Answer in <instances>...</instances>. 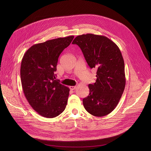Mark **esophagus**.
<instances>
[{"instance_id":"obj_1","label":"esophagus","mask_w":151,"mask_h":151,"mask_svg":"<svg viewBox=\"0 0 151 151\" xmlns=\"http://www.w3.org/2000/svg\"><path fill=\"white\" fill-rule=\"evenodd\" d=\"M70 88V89H71V90H75L76 88V86H70L69 87Z\"/></svg>"}]
</instances>
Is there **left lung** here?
Listing matches in <instances>:
<instances>
[{"label":"left lung","mask_w":151,"mask_h":151,"mask_svg":"<svg viewBox=\"0 0 151 151\" xmlns=\"http://www.w3.org/2000/svg\"><path fill=\"white\" fill-rule=\"evenodd\" d=\"M80 47L90 68H96L97 80L89 84V96L83 99L91 114L105 116L117 106L125 86L124 61L117 45L104 35H78L72 42Z\"/></svg>","instance_id":"left-lung-1"}]
</instances>
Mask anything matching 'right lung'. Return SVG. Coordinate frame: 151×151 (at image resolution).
Returning <instances> with one entry per match:
<instances>
[{
    "label": "right lung",
    "instance_id": "1",
    "mask_svg": "<svg viewBox=\"0 0 151 151\" xmlns=\"http://www.w3.org/2000/svg\"><path fill=\"white\" fill-rule=\"evenodd\" d=\"M74 36L35 44L22 59L20 75L23 92L29 105L40 115L53 118L67 104L70 89L55 80L58 58Z\"/></svg>",
    "mask_w": 151,
    "mask_h": 151
}]
</instances>
